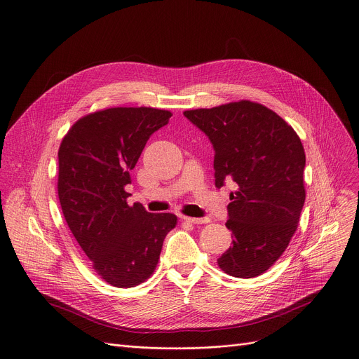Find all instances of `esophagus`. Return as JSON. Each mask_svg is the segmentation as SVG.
Here are the masks:
<instances>
[{
	"instance_id": "1",
	"label": "esophagus",
	"mask_w": 359,
	"mask_h": 359,
	"mask_svg": "<svg viewBox=\"0 0 359 359\" xmlns=\"http://www.w3.org/2000/svg\"><path fill=\"white\" fill-rule=\"evenodd\" d=\"M183 219L186 222H190V224H205L208 222V218H196V217H183Z\"/></svg>"
}]
</instances>
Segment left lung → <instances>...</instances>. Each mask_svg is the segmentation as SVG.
Masks as SVG:
<instances>
[{
  "label": "left lung",
  "mask_w": 359,
  "mask_h": 359,
  "mask_svg": "<svg viewBox=\"0 0 359 359\" xmlns=\"http://www.w3.org/2000/svg\"><path fill=\"white\" fill-rule=\"evenodd\" d=\"M183 114L212 144L215 187L238 186L225 222L232 245L217 264L233 278L259 276L297 229L306 200L302 141L275 111L248 100Z\"/></svg>",
  "instance_id": "obj_1"
}]
</instances>
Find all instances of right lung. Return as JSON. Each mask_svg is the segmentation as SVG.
<instances>
[{"label": "right lung", "mask_w": 359, "mask_h": 359, "mask_svg": "<svg viewBox=\"0 0 359 359\" xmlns=\"http://www.w3.org/2000/svg\"><path fill=\"white\" fill-rule=\"evenodd\" d=\"M170 111L116 107L80 118L59 148L57 194L65 219L95 273L115 287L152 276L163 240L176 226L170 212L130 205V172Z\"/></svg>", "instance_id": "obj_1"}]
</instances>
